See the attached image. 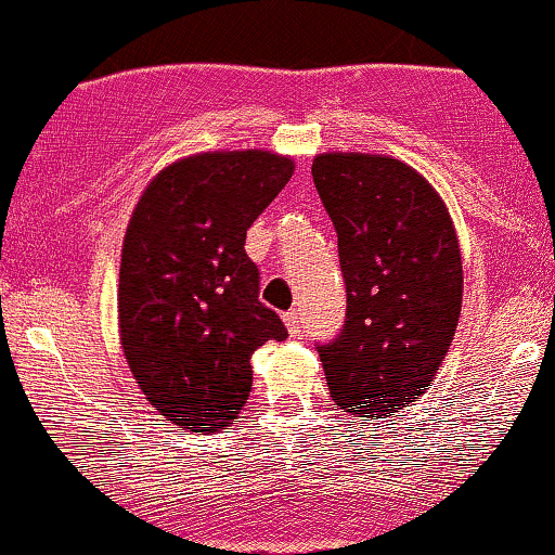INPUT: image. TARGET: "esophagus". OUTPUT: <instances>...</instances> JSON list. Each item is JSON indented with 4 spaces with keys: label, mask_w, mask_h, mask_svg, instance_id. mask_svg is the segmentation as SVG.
Wrapping results in <instances>:
<instances>
[{
    "label": "esophagus",
    "mask_w": 555,
    "mask_h": 555,
    "mask_svg": "<svg viewBox=\"0 0 555 555\" xmlns=\"http://www.w3.org/2000/svg\"><path fill=\"white\" fill-rule=\"evenodd\" d=\"M301 322H305V318H301V310H292V312L284 314V325H286V330H289L292 335L299 333Z\"/></svg>",
    "instance_id": "esophagus-1"
}]
</instances>
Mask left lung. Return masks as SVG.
<instances>
[{"mask_svg": "<svg viewBox=\"0 0 555 555\" xmlns=\"http://www.w3.org/2000/svg\"><path fill=\"white\" fill-rule=\"evenodd\" d=\"M312 179L335 233L346 322L318 346L327 389L350 415L389 417L438 374L461 314L451 215L415 168L389 156L322 153Z\"/></svg>", "mask_w": 555, "mask_h": 555, "instance_id": "1", "label": "left lung"}]
</instances>
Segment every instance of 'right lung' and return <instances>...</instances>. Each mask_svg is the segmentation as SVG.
Instances as JSON below:
<instances>
[{
	"label": "right lung",
	"mask_w": 555,
	"mask_h": 555,
	"mask_svg": "<svg viewBox=\"0 0 555 555\" xmlns=\"http://www.w3.org/2000/svg\"><path fill=\"white\" fill-rule=\"evenodd\" d=\"M292 173V158L269 151L199 153L164 168L130 217L122 350L145 399L186 430L235 420L254 387V350L289 335L258 299L245 233Z\"/></svg>",
	"instance_id": "obj_1"
}]
</instances>
